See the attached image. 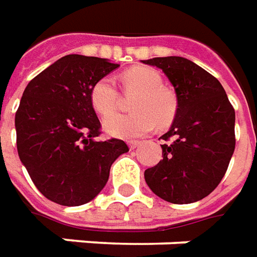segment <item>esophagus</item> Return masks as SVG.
Instances as JSON below:
<instances>
[{
    "mask_svg": "<svg viewBox=\"0 0 257 257\" xmlns=\"http://www.w3.org/2000/svg\"><path fill=\"white\" fill-rule=\"evenodd\" d=\"M140 145H141V143L137 141V140H134V141H128V147H130V149H136L137 147H140Z\"/></svg>",
    "mask_w": 257,
    "mask_h": 257,
    "instance_id": "obj_1",
    "label": "esophagus"
}]
</instances>
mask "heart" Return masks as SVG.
I'll return each mask as SVG.
<instances>
[{
  "mask_svg": "<svg viewBox=\"0 0 257 257\" xmlns=\"http://www.w3.org/2000/svg\"><path fill=\"white\" fill-rule=\"evenodd\" d=\"M127 95H137L132 103V114H113L103 120V130L110 137H143L158 127H167L177 113V96L163 85L162 74L148 66H136L123 73ZM90 101L96 113L108 116L117 109L120 94L110 77L98 80L91 88Z\"/></svg>",
  "mask_w": 257,
  "mask_h": 257,
  "instance_id": "obj_1",
  "label": "heart"
}]
</instances>
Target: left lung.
I'll return each mask as SVG.
<instances>
[{
	"label": "left lung",
	"instance_id": "8db88e82",
	"mask_svg": "<svg viewBox=\"0 0 257 257\" xmlns=\"http://www.w3.org/2000/svg\"><path fill=\"white\" fill-rule=\"evenodd\" d=\"M162 69L177 96V113L162 140L163 159L144 173L155 195L170 203H192L224 177L235 149V112L223 85L190 59L165 56L143 61Z\"/></svg>",
	"mask_w": 257,
	"mask_h": 257
}]
</instances>
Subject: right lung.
Segmentation results:
<instances>
[{
	"label": "right lung",
	"instance_id": "right-lung-1",
	"mask_svg": "<svg viewBox=\"0 0 257 257\" xmlns=\"http://www.w3.org/2000/svg\"><path fill=\"white\" fill-rule=\"evenodd\" d=\"M116 67L109 59L66 55L36 76L15 114L16 145L37 190L63 206L92 201L106 185L110 166L128 147L98 141L101 123L91 88Z\"/></svg>",
	"mask_w": 257,
	"mask_h": 257
}]
</instances>
